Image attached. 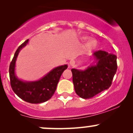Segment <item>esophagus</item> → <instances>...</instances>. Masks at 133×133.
<instances>
[{
  "label": "esophagus",
  "mask_w": 133,
  "mask_h": 133,
  "mask_svg": "<svg viewBox=\"0 0 133 133\" xmlns=\"http://www.w3.org/2000/svg\"><path fill=\"white\" fill-rule=\"evenodd\" d=\"M74 64H75V61L74 60H71L69 62V66H74Z\"/></svg>",
  "instance_id": "esophagus-1"
}]
</instances>
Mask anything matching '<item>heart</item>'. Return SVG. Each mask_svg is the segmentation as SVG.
<instances>
[{
    "label": "heart",
    "mask_w": 133,
    "mask_h": 133,
    "mask_svg": "<svg viewBox=\"0 0 133 133\" xmlns=\"http://www.w3.org/2000/svg\"><path fill=\"white\" fill-rule=\"evenodd\" d=\"M88 37H83L82 38V40L85 41L86 40V39H88ZM97 40L95 39H90L88 42H87L86 47L88 49L92 50V49H94L97 47Z\"/></svg>",
    "instance_id": "obj_1"
}]
</instances>
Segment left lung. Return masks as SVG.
<instances>
[{
  "label": "left lung",
  "instance_id": "obj_1",
  "mask_svg": "<svg viewBox=\"0 0 133 133\" xmlns=\"http://www.w3.org/2000/svg\"><path fill=\"white\" fill-rule=\"evenodd\" d=\"M95 64L85 70L72 69V81L76 94L83 99L94 97L108 89L117 71V56L104 51L92 54Z\"/></svg>",
  "mask_w": 133,
  "mask_h": 133
}]
</instances>
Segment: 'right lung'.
Returning a JSON list of instances; mask_svg holds the SVG:
<instances>
[{"mask_svg":"<svg viewBox=\"0 0 133 133\" xmlns=\"http://www.w3.org/2000/svg\"><path fill=\"white\" fill-rule=\"evenodd\" d=\"M29 39L18 47L9 67L10 85L13 91L21 99L27 103H44L51 98L56 91L57 85L62 72L68 65L56 67L41 79L35 81H24L17 77L15 73L16 62L20 51L27 45Z\"/></svg>","mask_w":133,"mask_h":133,"instance_id":"right-lung-1","label":"right lung"}]
</instances>
